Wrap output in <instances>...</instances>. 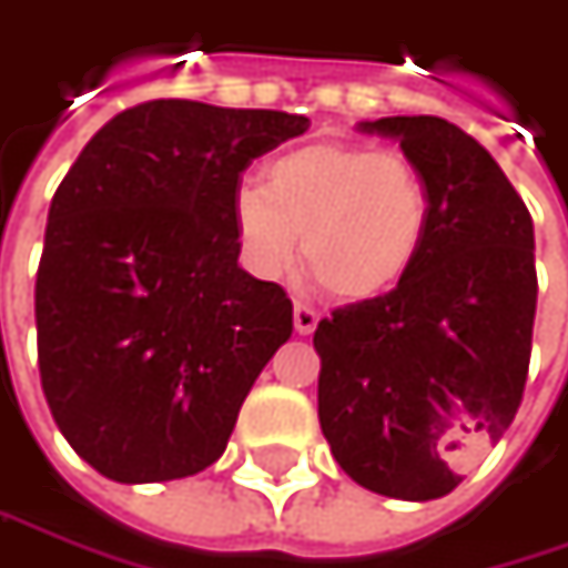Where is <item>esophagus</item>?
<instances>
[{"label": "esophagus", "mask_w": 568, "mask_h": 568, "mask_svg": "<svg viewBox=\"0 0 568 568\" xmlns=\"http://www.w3.org/2000/svg\"><path fill=\"white\" fill-rule=\"evenodd\" d=\"M292 322H295V332H298V335H312V332L318 328V312H315L312 305H305V302H295Z\"/></svg>", "instance_id": "obj_1"}]
</instances>
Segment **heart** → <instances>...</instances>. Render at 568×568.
Segmentation results:
<instances>
[{
	"label": "heart",
	"instance_id": "b5f03b06",
	"mask_svg": "<svg viewBox=\"0 0 568 568\" xmlns=\"http://www.w3.org/2000/svg\"><path fill=\"white\" fill-rule=\"evenodd\" d=\"M231 227L250 273L283 276L302 236L318 283L344 302H371L416 273L433 231V191L406 155L312 142L273 159L263 187L233 191Z\"/></svg>",
	"mask_w": 568,
	"mask_h": 568
}]
</instances>
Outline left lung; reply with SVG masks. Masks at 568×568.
I'll list each match as a JSON object with an SVG mask.
<instances>
[{
    "instance_id": "8db88e82",
    "label": "left lung",
    "mask_w": 568,
    "mask_h": 568,
    "mask_svg": "<svg viewBox=\"0 0 568 568\" xmlns=\"http://www.w3.org/2000/svg\"><path fill=\"white\" fill-rule=\"evenodd\" d=\"M396 139L433 191L416 273L318 322V419L361 488L436 500L497 445L524 399L537 315L534 221L468 132L438 116L357 126Z\"/></svg>"
}]
</instances>
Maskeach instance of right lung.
I'll return each mask as SVG.
<instances>
[{"mask_svg": "<svg viewBox=\"0 0 568 568\" xmlns=\"http://www.w3.org/2000/svg\"><path fill=\"white\" fill-rule=\"evenodd\" d=\"M305 130L280 110L149 100L58 184L34 283L38 371L58 429L103 478L175 481L224 455L292 335L283 285L236 263L233 191Z\"/></svg>", "mask_w": 568, "mask_h": 568, "instance_id": "obj_1", "label": "right lung"}]
</instances>
